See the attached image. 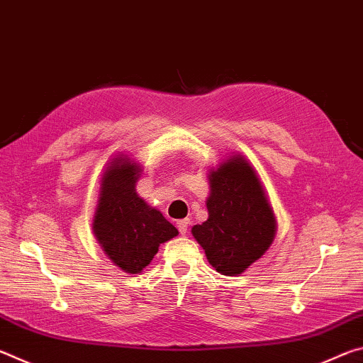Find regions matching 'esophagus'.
<instances>
[{"label": "esophagus", "instance_id": "34e87169", "mask_svg": "<svg viewBox=\"0 0 363 363\" xmlns=\"http://www.w3.org/2000/svg\"><path fill=\"white\" fill-rule=\"evenodd\" d=\"M176 225H177V230H179V232L182 233V235H186V232H187V229H189V219L177 220Z\"/></svg>", "mask_w": 363, "mask_h": 363}]
</instances>
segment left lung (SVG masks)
I'll list each match as a JSON object with an SVG mask.
<instances>
[{"label": "left lung", "instance_id": "1", "mask_svg": "<svg viewBox=\"0 0 363 363\" xmlns=\"http://www.w3.org/2000/svg\"><path fill=\"white\" fill-rule=\"evenodd\" d=\"M208 219L192 227L206 259L223 275H240L269 250L277 219L256 169L240 153L208 173Z\"/></svg>", "mask_w": 363, "mask_h": 363}]
</instances>
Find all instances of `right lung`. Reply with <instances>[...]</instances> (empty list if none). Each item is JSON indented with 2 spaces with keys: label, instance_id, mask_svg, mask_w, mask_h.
Segmentation results:
<instances>
[{
  "label": "right lung",
  "instance_id": "right-lung-1",
  "mask_svg": "<svg viewBox=\"0 0 363 363\" xmlns=\"http://www.w3.org/2000/svg\"><path fill=\"white\" fill-rule=\"evenodd\" d=\"M143 167L118 153L101 177L93 232L104 253L126 274H140L158 253V247L174 238L176 227L136 192Z\"/></svg>",
  "mask_w": 363,
  "mask_h": 363
}]
</instances>
